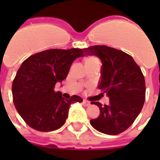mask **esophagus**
<instances>
[{"mask_svg":"<svg viewBox=\"0 0 160 160\" xmlns=\"http://www.w3.org/2000/svg\"><path fill=\"white\" fill-rule=\"evenodd\" d=\"M83 104H84V105H85V106H89V105H91V102H90V101L84 99Z\"/></svg>","mask_w":160,"mask_h":160,"instance_id":"34e87169","label":"esophagus"}]
</instances>
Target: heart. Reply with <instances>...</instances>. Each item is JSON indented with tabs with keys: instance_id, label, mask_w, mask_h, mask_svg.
<instances>
[{
	"instance_id": "1",
	"label": "heart",
	"mask_w": 160,
	"mask_h": 160,
	"mask_svg": "<svg viewBox=\"0 0 160 160\" xmlns=\"http://www.w3.org/2000/svg\"><path fill=\"white\" fill-rule=\"evenodd\" d=\"M95 60H97V59H96V58H94V57H90V58H88V59L86 61V63L92 62H94Z\"/></svg>"
}]
</instances>
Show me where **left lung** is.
I'll list each match as a JSON object with an SVG mask.
<instances>
[{
  "label": "left lung",
  "instance_id": "obj_1",
  "mask_svg": "<svg viewBox=\"0 0 160 160\" xmlns=\"http://www.w3.org/2000/svg\"><path fill=\"white\" fill-rule=\"evenodd\" d=\"M85 55L97 56L102 61L101 80L98 89L110 98L109 105L99 102L98 118L92 119L91 125L104 134L116 135L133 124L143 107L146 98L144 75L133 57L119 49L105 45L84 49Z\"/></svg>",
  "mask_w": 160,
  "mask_h": 160
}]
</instances>
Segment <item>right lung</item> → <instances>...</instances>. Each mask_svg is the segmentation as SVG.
I'll return each mask as SVG.
<instances>
[{
	"label": "right lung",
	"mask_w": 160,
	"mask_h": 160,
	"mask_svg": "<svg viewBox=\"0 0 160 160\" xmlns=\"http://www.w3.org/2000/svg\"><path fill=\"white\" fill-rule=\"evenodd\" d=\"M84 49H47L25 60L12 81V100L27 125L41 132L56 130L65 123L70 105L83 99L73 95L62 97L54 88L67 78L74 60Z\"/></svg>",
	"instance_id": "obj_1"
}]
</instances>
